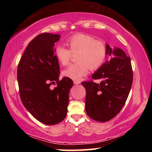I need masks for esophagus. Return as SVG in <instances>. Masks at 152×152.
I'll return each mask as SVG.
<instances>
[{
    "label": "esophagus",
    "instance_id": "esophagus-1",
    "mask_svg": "<svg viewBox=\"0 0 152 152\" xmlns=\"http://www.w3.org/2000/svg\"><path fill=\"white\" fill-rule=\"evenodd\" d=\"M73 83L75 84H80V83H81V82L80 81H77V80H74L73 81Z\"/></svg>",
    "mask_w": 152,
    "mask_h": 152
}]
</instances>
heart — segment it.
I'll use <instances>...</instances> for the list:
<instances>
[{
    "mask_svg": "<svg viewBox=\"0 0 152 152\" xmlns=\"http://www.w3.org/2000/svg\"><path fill=\"white\" fill-rule=\"evenodd\" d=\"M68 49L61 45L55 48V53L58 61L63 66L70 62L72 54L77 53L76 61L64 70V76L72 80H80L91 70H96L102 65L107 56V47L102 41L95 40L90 35L75 34L66 41Z\"/></svg>",
    "mask_w": 152,
    "mask_h": 152,
    "instance_id": "1",
    "label": "heart"
}]
</instances>
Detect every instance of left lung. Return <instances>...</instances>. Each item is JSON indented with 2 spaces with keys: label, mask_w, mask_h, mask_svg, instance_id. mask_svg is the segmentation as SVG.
Instances as JSON below:
<instances>
[{
  "label": "left lung",
  "mask_w": 152,
  "mask_h": 152,
  "mask_svg": "<svg viewBox=\"0 0 152 152\" xmlns=\"http://www.w3.org/2000/svg\"><path fill=\"white\" fill-rule=\"evenodd\" d=\"M107 55L111 59L104 63L95 73L93 80L82 84L86 88V113L93 120L107 122L115 117L123 107L133 82L131 59L119 48H111L107 44Z\"/></svg>",
  "instance_id": "1"
}]
</instances>
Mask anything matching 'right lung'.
Masks as SVG:
<instances>
[{"label": "right lung", "mask_w": 152, "mask_h": 152, "mask_svg": "<svg viewBox=\"0 0 152 152\" xmlns=\"http://www.w3.org/2000/svg\"><path fill=\"white\" fill-rule=\"evenodd\" d=\"M60 37L50 33L38 35L29 43L18 65L17 80L23 104L33 117L47 125L59 123L66 118L69 91L73 85L68 77L59 80L55 43ZM52 83L57 86L52 89Z\"/></svg>", "instance_id": "1"}]
</instances>
